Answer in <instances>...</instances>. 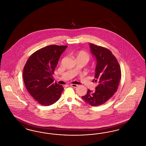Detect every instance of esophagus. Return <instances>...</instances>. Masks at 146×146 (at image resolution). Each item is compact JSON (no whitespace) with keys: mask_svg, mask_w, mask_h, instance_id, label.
I'll return each mask as SVG.
<instances>
[{"mask_svg":"<svg viewBox=\"0 0 146 146\" xmlns=\"http://www.w3.org/2000/svg\"><path fill=\"white\" fill-rule=\"evenodd\" d=\"M70 86H72V87H73V88H76L78 87V85H76V84H70Z\"/></svg>","mask_w":146,"mask_h":146,"instance_id":"obj_1","label":"esophagus"}]
</instances>
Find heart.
<instances>
[{"instance_id": "1", "label": "heart", "mask_w": 146, "mask_h": 146, "mask_svg": "<svg viewBox=\"0 0 146 146\" xmlns=\"http://www.w3.org/2000/svg\"><path fill=\"white\" fill-rule=\"evenodd\" d=\"M76 58H81V59H83L85 60V61H88V60L90 58V56L88 54V53L85 52V51L83 50H80L79 51L76 52Z\"/></svg>"}]
</instances>
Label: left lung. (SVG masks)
<instances>
[{
    "mask_svg": "<svg viewBox=\"0 0 146 146\" xmlns=\"http://www.w3.org/2000/svg\"><path fill=\"white\" fill-rule=\"evenodd\" d=\"M91 52L96 58L94 82L98 83L96 90H88L82 96L86 103L92 106L102 105L117 90L121 78L120 65L116 57L108 49L90 43Z\"/></svg>",
    "mask_w": 146,
    "mask_h": 146,
    "instance_id": "left-lung-1",
    "label": "left lung"
}]
</instances>
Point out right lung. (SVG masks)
Returning <instances> with one entry per match:
<instances>
[{"mask_svg": "<svg viewBox=\"0 0 146 146\" xmlns=\"http://www.w3.org/2000/svg\"><path fill=\"white\" fill-rule=\"evenodd\" d=\"M67 46L50 45L34 52L24 67L23 80L28 91L42 105L49 106L60 98L64 88L53 84L52 74Z\"/></svg>", "mask_w": 146, "mask_h": 146, "instance_id": "obj_1", "label": "right lung"}]
</instances>
